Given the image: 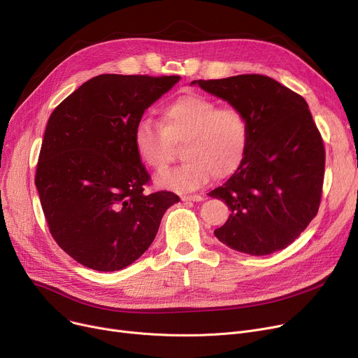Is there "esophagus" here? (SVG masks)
<instances>
[{
	"label": "esophagus",
	"mask_w": 358,
	"mask_h": 358,
	"mask_svg": "<svg viewBox=\"0 0 358 358\" xmlns=\"http://www.w3.org/2000/svg\"><path fill=\"white\" fill-rule=\"evenodd\" d=\"M182 201H201L203 200V196L200 194H192V196H182L181 197Z\"/></svg>",
	"instance_id": "34e87169"
}]
</instances>
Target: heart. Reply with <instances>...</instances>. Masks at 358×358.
<instances>
[{"label":"heart","mask_w":358,"mask_h":358,"mask_svg":"<svg viewBox=\"0 0 358 358\" xmlns=\"http://www.w3.org/2000/svg\"><path fill=\"white\" fill-rule=\"evenodd\" d=\"M248 120L236 107H220L201 94H184L161 110V123L149 116L138 120L134 145L139 159L155 171L173 161L174 145L181 146L184 164L162 173L157 184L177 192L197 190L213 176H232L245 158Z\"/></svg>","instance_id":"heart-1"}]
</instances>
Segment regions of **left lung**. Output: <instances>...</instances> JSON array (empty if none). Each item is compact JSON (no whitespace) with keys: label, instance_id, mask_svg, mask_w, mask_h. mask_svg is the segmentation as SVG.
<instances>
[{"label":"left lung","instance_id":"obj_1","mask_svg":"<svg viewBox=\"0 0 358 358\" xmlns=\"http://www.w3.org/2000/svg\"><path fill=\"white\" fill-rule=\"evenodd\" d=\"M193 84L239 108L250 127L241 166L209 193L232 212L216 238L250 255L286 248L308 228L322 197L325 146L306 100L259 73Z\"/></svg>","mask_w":358,"mask_h":358}]
</instances>
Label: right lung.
I'll return each instance as SVG.
<instances>
[{"instance_id": "obj_1", "label": "right lung", "mask_w": 358, "mask_h": 358, "mask_svg": "<svg viewBox=\"0 0 358 358\" xmlns=\"http://www.w3.org/2000/svg\"><path fill=\"white\" fill-rule=\"evenodd\" d=\"M178 81L103 73L52 111L34 182L52 238L80 264L97 271L130 266L180 201L166 190L143 192L150 176L134 145L143 111Z\"/></svg>"}]
</instances>
